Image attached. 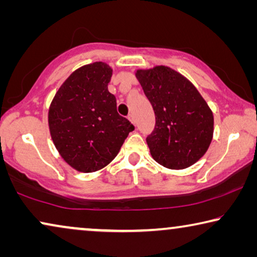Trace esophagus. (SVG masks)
I'll return each instance as SVG.
<instances>
[{
    "label": "esophagus",
    "instance_id": "1",
    "mask_svg": "<svg viewBox=\"0 0 257 257\" xmlns=\"http://www.w3.org/2000/svg\"><path fill=\"white\" fill-rule=\"evenodd\" d=\"M128 119L131 120V122H133V124H136V119L133 117V114H128Z\"/></svg>",
    "mask_w": 257,
    "mask_h": 257
}]
</instances>
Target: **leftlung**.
<instances>
[{
    "mask_svg": "<svg viewBox=\"0 0 257 257\" xmlns=\"http://www.w3.org/2000/svg\"><path fill=\"white\" fill-rule=\"evenodd\" d=\"M136 77L152 104L156 127L146 138L151 156L171 170L195 164L212 143L214 117L198 89L165 65L137 70Z\"/></svg>",
    "mask_w": 257,
    "mask_h": 257,
    "instance_id": "left-lung-1",
    "label": "left lung"
}]
</instances>
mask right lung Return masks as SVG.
I'll return each instance as SVG.
<instances>
[{"instance_id":"add662e5","label":"right lung","mask_w":257,"mask_h":257,"mask_svg":"<svg viewBox=\"0 0 257 257\" xmlns=\"http://www.w3.org/2000/svg\"><path fill=\"white\" fill-rule=\"evenodd\" d=\"M112 69L94 62L75 70L62 84L48 113L49 130L58 153L76 171L92 173L117 157L135 130L117 112L108 92Z\"/></svg>"}]
</instances>
